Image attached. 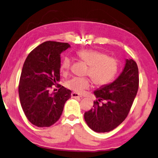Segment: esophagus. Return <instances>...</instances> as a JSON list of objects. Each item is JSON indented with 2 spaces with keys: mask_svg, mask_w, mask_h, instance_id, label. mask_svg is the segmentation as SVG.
I'll list each match as a JSON object with an SVG mask.
<instances>
[{
  "mask_svg": "<svg viewBox=\"0 0 158 158\" xmlns=\"http://www.w3.org/2000/svg\"><path fill=\"white\" fill-rule=\"evenodd\" d=\"M71 96L72 98H81V96H79V94L76 92H72Z\"/></svg>",
  "mask_w": 158,
  "mask_h": 158,
  "instance_id": "1",
  "label": "esophagus"
}]
</instances>
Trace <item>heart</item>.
<instances>
[{
  "mask_svg": "<svg viewBox=\"0 0 158 158\" xmlns=\"http://www.w3.org/2000/svg\"><path fill=\"white\" fill-rule=\"evenodd\" d=\"M81 60L89 65L86 74L91 77L93 81L98 86L110 83L114 78L118 71V61L114 57H108L104 52L96 50H81L77 52ZM71 66V60L65 57L62 60L60 71L66 74ZM91 86V81L88 78L74 77L67 82V88L77 93H82Z\"/></svg>",
  "mask_w": 158,
  "mask_h": 158,
  "instance_id": "obj_1",
  "label": "heart"
}]
</instances>
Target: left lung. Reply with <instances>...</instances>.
I'll return each instance as SVG.
<instances>
[{
    "mask_svg": "<svg viewBox=\"0 0 158 158\" xmlns=\"http://www.w3.org/2000/svg\"><path fill=\"white\" fill-rule=\"evenodd\" d=\"M123 70L111 83L95 90L94 108L84 113V119L93 131H110L128 115L139 89V69L136 62L126 59ZM103 101L102 104L99 102Z\"/></svg>",
    "mask_w": 158,
    "mask_h": 158,
    "instance_id": "8db88e82",
    "label": "left lung"
}]
</instances>
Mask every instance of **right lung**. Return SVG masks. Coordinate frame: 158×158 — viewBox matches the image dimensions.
<instances>
[{
	"label": "right lung",
	"instance_id": "obj_1",
	"mask_svg": "<svg viewBox=\"0 0 158 158\" xmlns=\"http://www.w3.org/2000/svg\"><path fill=\"white\" fill-rule=\"evenodd\" d=\"M70 48L67 43L46 41L34 48L25 60L19 79V97L27 118L38 127H48L60 119L69 89L60 86L50 93L60 80V54Z\"/></svg>",
	"mask_w": 158,
	"mask_h": 158
}]
</instances>
